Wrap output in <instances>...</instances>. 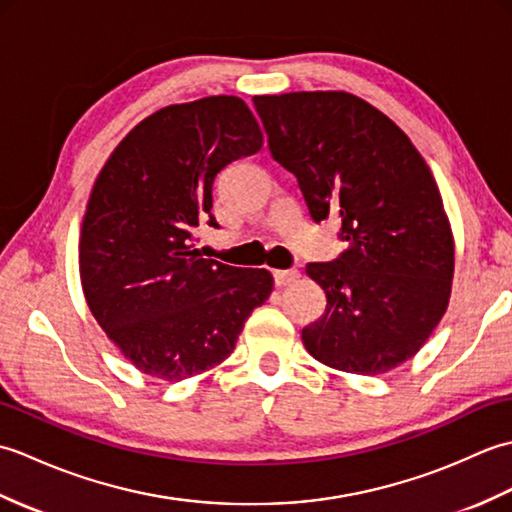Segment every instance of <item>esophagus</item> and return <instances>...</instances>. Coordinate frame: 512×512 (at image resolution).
<instances>
[{
	"mask_svg": "<svg viewBox=\"0 0 512 512\" xmlns=\"http://www.w3.org/2000/svg\"><path fill=\"white\" fill-rule=\"evenodd\" d=\"M297 277H299V273H297V270H292V268H288V270H273L275 286H288V284H292V281H295Z\"/></svg>",
	"mask_w": 512,
	"mask_h": 512,
	"instance_id": "34e87169",
	"label": "esophagus"
}]
</instances>
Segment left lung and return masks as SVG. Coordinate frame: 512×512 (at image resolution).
<instances>
[{"mask_svg":"<svg viewBox=\"0 0 512 512\" xmlns=\"http://www.w3.org/2000/svg\"><path fill=\"white\" fill-rule=\"evenodd\" d=\"M268 149L295 173L314 222L334 217L347 250L306 273L325 314L301 339L352 374L405 363L436 330L453 279V235L438 184L402 129L347 92L255 96Z\"/></svg>","mask_w":512,"mask_h":512,"instance_id":"obj_1","label":"left lung"}]
</instances>
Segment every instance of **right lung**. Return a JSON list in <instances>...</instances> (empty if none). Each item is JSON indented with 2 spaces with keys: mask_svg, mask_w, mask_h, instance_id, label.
Segmentation results:
<instances>
[{
  "mask_svg": "<svg viewBox=\"0 0 512 512\" xmlns=\"http://www.w3.org/2000/svg\"><path fill=\"white\" fill-rule=\"evenodd\" d=\"M264 145L237 96L162 107L105 162L83 217L79 266L88 306L140 372L184 380L235 350L250 312L273 290L264 268H235L193 246L213 180Z\"/></svg>",
  "mask_w": 512,
  "mask_h": 512,
  "instance_id": "1",
  "label": "right lung"
}]
</instances>
